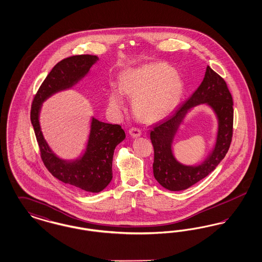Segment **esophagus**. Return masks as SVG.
<instances>
[{"label":"esophagus","instance_id":"obj_1","mask_svg":"<svg viewBox=\"0 0 262 262\" xmlns=\"http://www.w3.org/2000/svg\"><path fill=\"white\" fill-rule=\"evenodd\" d=\"M128 133L133 137H138L141 136V129L138 127H132Z\"/></svg>","mask_w":262,"mask_h":262}]
</instances>
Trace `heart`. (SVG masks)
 <instances>
[{
    "mask_svg": "<svg viewBox=\"0 0 262 262\" xmlns=\"http://www.w3.org/2000/svg\"><path fill=\"white\" fill-rule=\"evenodd\" d=\"M121 88L114 85L109 103L114 110L125 105V94L134 97L135 109L142 118L155 120L174 109L183 90V82L174 70L162 62L128 70L121 76Z\"/></svg>",
    "mask_w": 262,
    "mask_h": 262,
    "instance_id": "obj_1",
    "label": "heart"
}]
</instances>
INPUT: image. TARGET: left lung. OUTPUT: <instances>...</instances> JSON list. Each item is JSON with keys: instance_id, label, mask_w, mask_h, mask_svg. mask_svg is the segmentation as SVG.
<instances>
[{"instance_id": "8db88e82", "label": "left lung", "mask_w": 262, "mask_h": 262, "mask_svg": "<svg viewBox=\"0 0 262 262\" xmlns=\"http://www.w3.org/2000/svg\"><path fill=\"white\" fill-rule=\"evenodd\" d=\"M199 104H206L217 119L215 142L210 155L196 165L178 162L172 151L173 139L187 113ZM233 98L224 79L209 66L194 93L174 112L151 125L150 139L154 148L153 174L163 187L180 191L193 186L218 166L228 152L233 136Z\"/></svg>"}]
</instances>
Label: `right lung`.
Masks as SVG:
<instances>
[{
    "mask_svg": "<svg viewBox=\"0 0 262 262\" xmlns=\"http://www.w3.org/2000/svg\"><path fill=\"white\" fill-rule=\"evenodd\" d=\"M98 60L97 56L78 55L58 62L39 88L30 113L41 158L48 171L62 183L88 192H100L112 181L114 150L125 139L124 129L120 125L103 123L91 117L85 148L77 158L67 160L51 149L41 130L39 119L42 104L46 100L75 86Z\"/></svg>",
    "mask_w": 262,
    "mask_h": 262,
    "instance_id": "add662e5",
    "label": "right lung"
}]
</instances>
